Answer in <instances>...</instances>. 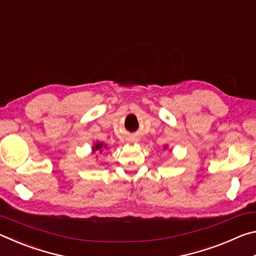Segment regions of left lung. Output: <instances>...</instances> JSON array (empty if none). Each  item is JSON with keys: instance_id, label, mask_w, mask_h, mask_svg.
<instances>
[{"instance_id": "8db88e82", "label": "left lung", "mask_w": 256, "mask_h": 256, "mask_svg": "<svg viewBox=\"0 0 256 256\" xmlns=\"http://www.w3.org/2000/svg\"><path fill=\"white\" fill-rule=\"evenodd\" d=\"M167 148H168V146H164V150H166Z\"/></svg>"}]
</instances>
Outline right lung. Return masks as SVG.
<instances>
[{
  "label": "right lung",
  "mask_w": 256,
  "mask_h": 256,
  "mask_svg": "<svg viewBox=\"0 0 256 256\" xmlns=\"http://www.w3.org/2000/svg\"><path fill=\"white\" fill-rule=\"evenodd\" d=\"M105 149H108L107 144H102V142H100V141H96V142H94V146L92 148V154H94L96 152L102 154L104 150H105Z\"/></svg>",
  "instance_id": "right-lung-1"
}]
</instances>
